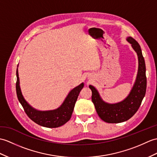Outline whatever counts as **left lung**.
Listing matches in <instances>:
<instances>
[{"mask_svg":"<svg viewBox=\"0 0 157 157\" xmlns=\"http://www.w3.org/2000/svg\"><path fill=\"white\" fill-rule=\"evenodd\" d=\"M128 41L137 53L138 70L136 82L129 95L123 101L116 104H108L101 100L97 90L89 86L92 90V100L100 118L108 123H120L126 121L134 115L140 106L147 90V77L144 59L140 45L132 37H128Z\"/></svg>","mask_w":157,"mask_h":157,"instance_id":"1","label":"left lung"}]
</instances>
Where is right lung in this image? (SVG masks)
<instances>
[{
	"mask_svg": "<svg viewBox=\"0 0 157 157\" xmlns=\"http://www.w3.org/2000/svg\"><path fill=\"white\" fill-rule=\"evenodd\" d=\"M83 83L71 90L61 106L56 110L49 111H39L32 108L22 95L19 78L17 69L16 91L18 100L23 106L24 110L29 118L37 124L47 128H57L65 124L70 120L71 114L80 91L83 87Z\"/></svg>",
	"mask_w": 157,
	"mask_h": 157,
	"instance_id": "right-lung-1",
	"label": "right lung"
}]
</instances>
